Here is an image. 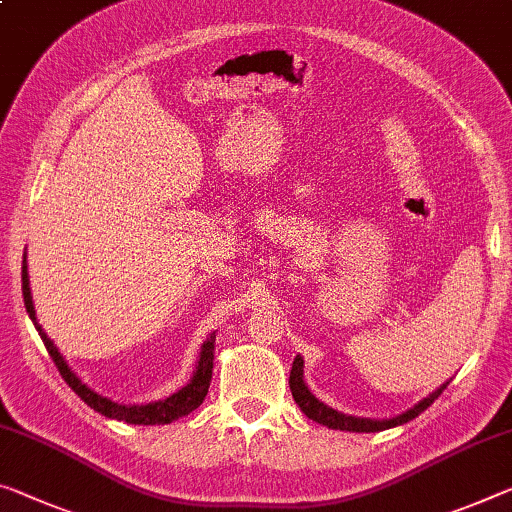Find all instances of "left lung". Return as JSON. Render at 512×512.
Listing matches in <instances>:
<instances>
[{"mask_svg":"<svg viewBox=\"0 0 512 512\" xmlns=\"http://www.w3.org/2000/svg\"><path fill=\"white\" fill-rule=\"evenodd\" d=\"M449 385V383H446ZM446 385H442L437 392H433L431 396H426L424 401H419L415 408H410L408 412H403V415L394 417V419H383V421H371V419H358V417H348L342 415V412L328 408V405H323L316 396L307 389L305 380H303V360H300V355L294 358V367H291L289 373V389L291 394H294V401L298 403V408L305 412L307 417L314 419L316 424H323L328 428H335V431H351V433H376V431H385V428H394V426H401L405 421L419 417L421 412H424L428 405H431L437 396H440Z\"/></svg>","mask_w":512,"mask_h":512,"instance_id":"8db88e82","label":"left lung"}]
</instances>
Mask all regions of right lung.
<instances>
[{"label": "right lung", "instance_id": "right-lung-1", "mask_svg": "<svg viewBox=\"0 0 512 512\" xmlns=\"http://www.w3.org/2000/svg\"><path fill=\"white\" fill-rule=\"evenodd\" d=\"M22 296H24V307H27L29 319L34 321V326L38 330L40 339L47 348V353L52 355V360L56 364V369L66 380L68 387L75 392L81 401L86 405H91L95 412L109 417V419H118V421H127V424H139V426H157V424H170V421L186 417L189 412H193L198 405L205 401V396L209 392V383H212V371H214V342H216V332H212V337L202 344L200 351V360L196 373H193L191 383L182 387L180 392H175L173 396H168L166 401H157V403H148V405H118L111 399H104L97 392H93L91 387L81 383V380L70 371V367L63 360V355L56 351V346L50 337L45 335V330L38 326L36 321V310L34 303H31V289H29V273H27V259H22Z\"/></svg>", "mask_w": 512, "mask_h": 512}]
</instances>
